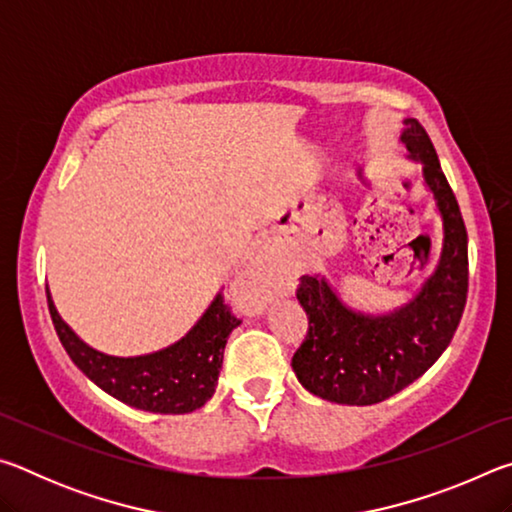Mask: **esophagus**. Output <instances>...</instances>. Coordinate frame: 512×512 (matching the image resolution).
Returning a JSON list of instances; mask_svg holds the SVG:
<instances>
[{
	"mask_svg": "<svg viewBox=\"0 0 512 512\" xmlns=\"http://www.w3.org/2000/svg\"><path fill=\"white\" fill-rule=\"evenodd\" d=\"M239 293L244 296V300H248V305L253 309L266 307V302L273 298V282H271V273H268V268L259 266L241 277Z\"/></svg>",
	"mask_w": 512,
	"mask_h": 512,
	"instance_id": "34e87169",
	"label": "esophagus"
}]
</instances>
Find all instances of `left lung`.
<instances>
[{"instance_id":"left-lung-1","label":"left lung","mask_w":512,"mask_h":512,"mask_svg":"<svg viewBox=\"0 0 512 512\" xmlns=\"http://www.w3.org/2000/svg\"><path fill=\"white\" fill-rule=\"evenodd\" d=\"M406 158L422 164V180L443 219V248L420 291L386 314L345 305L325 275L300 277L298 302L309 318L293 372L320 400L348 406L384 402L424 375L452 343L467 298V232L429 135L404 119Z\"/></svg>"}]
</instances>
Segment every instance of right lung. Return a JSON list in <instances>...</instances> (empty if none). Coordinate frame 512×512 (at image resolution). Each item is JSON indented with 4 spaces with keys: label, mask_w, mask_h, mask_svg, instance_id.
I'll list each match as a JSON object with an SVG mask.
<instances>
[{
    "label": "right lung",
    "mask_w": 512,
    "mask_h": 512,
    "mask_svg": "<svg viewBox=\"0 0 512 512\" xmlns=\"http://www.w3.org/2000/svg\"><path fill=\"white\" fill-rule=\"evenodd\" d=\"M47 305L56 334L69 359L101 391L119 402L151 413H192L210 400L219 381L228 336L241 320L230 314L221 291L183 339L140 357H112L90 348L60 318L47 289Z\"/></svg>",
    "instance_id": "add662e5"
}]
</instances>
